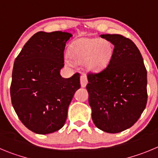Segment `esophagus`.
<instances>
[{
    "label": "esophagus",
    "instance_id": "esophagus-1",
    "mask_svg": "<svg viewBox=\"0 0 158 158\" xmlns=\"http://www.w3.org/2000/svg\"><path fill=\"white\" fill-rule=\"evenodd\" d=\"M87 82H88L87 77H86L85 75H82V76H81V77H80L81 86H82V87H85V86H86V84H87Z\"/></svg>",
    "mask_w": 158,
    "mask_h": 158
}]
</instances>
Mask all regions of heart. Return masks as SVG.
Segmentation results:
<instances>
[{
	"instance_id": "1",
	"label": "heart",
	"mask_w": 158,
	"mask_h": 158,
	"mask_svg": "<svg viewBox=\"0 0 158 158\" xmlns=\"http://www.w3.org/2000/svg\"><path fill=\"white\" fill-rule=\"evenodd\" d=\"M114 53V46L106 38H82L71 45L69 55L76 63H84L86 69L93 72L106 69L110 64ZM65 64L69 66L73 61L66 57Z\"/></svg>"
}]
</instances>
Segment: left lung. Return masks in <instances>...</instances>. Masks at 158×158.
<instances>
[{"instance_id":"obj_1","label":"left lung","mask_w":158,"mask_h":158,"mask_svg":"<svg viewBox=\"0 0 158 158\" xmlns=\"http://www.w3.org/2000/svg\"><path fill=\"white\" fill-rule=\"evenodd\" d=\"M114 45L106 69L88 73L86 89L92 120L98 128L119 133L136 123L147 102V72L140 51L120 35H102Z\"/></svg>"}]
</instances>
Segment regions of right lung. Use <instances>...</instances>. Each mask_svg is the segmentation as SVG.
<instances>
[{"mask_svg": "<svg viewBox=\"0 0 158 158\" xmlns=\"http://www.w3.org/2000/svg\"><path fill=\"white\" fill-rule=\"evenodd\" d=\"M72 34L39 31L15 58L10 94L17 116L25 127L40 135L64 125L68 109L80 88V75L61 77L64 51Z\"/></svg>", "mask_w": 158, "mask_h": 158, "instance_id": "add662e5", "label": "right lung"}]
</instances>
